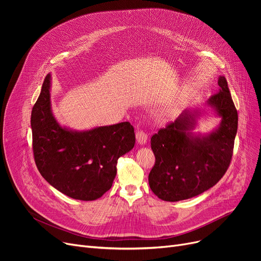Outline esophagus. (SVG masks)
I'll list each match as a JSON object with an SVG mask.
<instances>
[{
    "mask_svg": "<svg viewBox=\"0 0 261 261\" xmlns=\"http://www.w3.org/2000/svg\"><path fill=\"white\" fill-rule=\"evenodd\" d=\"M135 135H136V142H138L140 145H145L147 143L148 135L142 129H139L138 131H136Z\"/></svg>",
    "mask_w": 261,
    "mask_h": 261,
    "instance_id": "esophagus-1",
    "label": "esophagus"
}]
</instances>
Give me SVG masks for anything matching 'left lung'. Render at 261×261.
Here are the masks:
<instances>
[{
	"mask_svg": "<svg viewBox=\"0 0 261 261\" xmlns=\"http://www.w3.org/2000/svg\"><path fill=\"white\" fill-rule=\"evenodd\" d=\"M218 85V93L207 101L222 117L217 130L202 138L194 136L197 112L186 110L152 135L155 164L148 176L149 186L164 201L176 202L204 193L220 181L229 166L238 113L225 77H219Z\"/></svg>",
	"mask_w": 261,
	"mask_h": 261,
	"instance_id": "left-lung-1",
	"label": "left lung"
}]
</instances>
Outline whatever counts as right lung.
<instances>
[{
  "label": "right lung",
  "instance_id": "right-lung-1",
  "mask_svg": "<svg viewBox=\"0 0 261 261\" xmlns=\"http://www.w3.org/2000/svg\"><path fill=\"white\" fill-rule=\"evenodd\" d=\"M50 74H47L32 111L33 151L44 179L65 196L92 201L111 188L117 160L135 144L129 121L71 131L60 127L50 111Z\"/></svg>",
  "mask_w": 261,
  "mask_h": 261
}]
</instances>
